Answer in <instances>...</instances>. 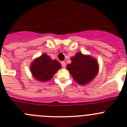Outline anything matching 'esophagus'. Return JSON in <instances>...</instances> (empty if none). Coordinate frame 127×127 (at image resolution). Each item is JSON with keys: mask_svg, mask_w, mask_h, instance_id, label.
<instances>
[{"mask_svg": "<svg viewBox=\"0 0 127 127\" xmlns=\"http://www.w3.org/2000/svg\"><path fill=\"white\" fill-rule=\"evenodd\" d=\"M61 64H62V66L63 67H66V64H65V62L64 61L62 62Z\"/></svg>", "mask_w": 127, "mask_h": 127, "instance_id": "esophagus-1", "label": "esophagus"}]
</instances>
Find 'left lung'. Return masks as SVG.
I'll return each mask as SVG.
<instances>
[{
    "instance_id": "8db88e82",
    "label": "left lung",
    "mask_w": 127,
    "mask_h": 127,
    "mask_svg": "<svg viewBox=\"0 0 127 127\" xmlns=\"http://www.w3.org/2000/svg\"><path fill=\"white\" fill-rule=\"evenodd\" d=\"M72 63L67 65V69L76 82L85 85L92 80L98 72V63L89 55L78 52L71 59Z\"/></svg>"
}]
</instances>
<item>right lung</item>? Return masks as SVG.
I'll return each instance as SVG.
<instances>
[{
	"instance_id": "add662e5",
	"label": "right lung",
	"mask_w": 127,
	"mask_h": 127,
	"mask_svg": "<svg viewBox=\"0 0 127 127\" xmlns=\"http://www.w3.org/2000/svg\"><path fill=\"white\" fill-rule=\"evenodd\" d=\"M60 68V64L57 60H52L44 54L32 63L31 70L35 78L41 82H46L50 80Z\"/></svg>"
}]
</instances>
